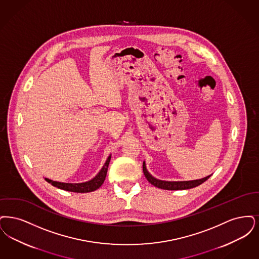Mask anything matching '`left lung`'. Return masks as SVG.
<instances>
[{"label": "left lung", "instance_id": "8db88e82", "mask_svg": "<svg viewBox=\"0 0 259 259\" xmlns=\"http://www.w3.org/2000/svg\"><path fill=\"white\" fill-rule=\"evenodd\" d=\"M143 172L144 175L147 178L149 183H151L153 186L157 187L158 189L161 190H167V191H179V190H188V189H192L195 188L199 185H201L205 181L208 180L210 176H207L203 179L194 181H185V182H165V181H160L154 178L148 171H147L145 162H143Z\"/></svg>", "mask_w": 259, "mask_h": 259}]
</instances>
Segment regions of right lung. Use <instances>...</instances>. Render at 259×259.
<instances>
[{"instance_id":"add662e5","label":"right lung","mask_w":259,"mask_h":259,"mask_svg":"<svg viewBox=\"0 0 259 259\" xmlns=\"http://www.w3.org/2000/svg\"><path fill=\"white\" fill-rule=\"evenodd\" d=\"M110 159H111V156L108 157L106 162L103 165V167L99 172V174L94 179H92L89 182H86V183L68 184V183H60V182L49 180L47 178H45V180H46V182H48L49 184H51L53 187H56L58 189H61V190H64V191H72V192H90V191H96L101 187L104 180H105Z\"/></svg>"}]
</instances>
